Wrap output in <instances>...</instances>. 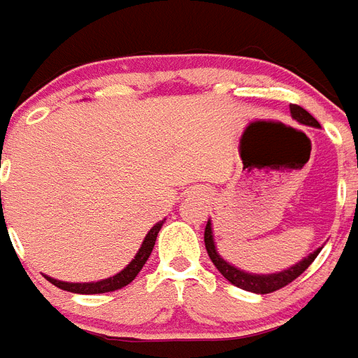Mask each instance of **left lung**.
<instances>
[{
    "label": "left lung",
    "mask_w": 358,
    "mask_h": 358,
    "mask_svg": "<svg viewBox=\"0 0 358 358\" xmlns=\"http://www.w3.org/2000/svg\"><path fill=\"white\" fill-rule=\"evenodd\" d=\"M289 113H292V117H294L297 122L320 128V122H317L308 111L299 108V106H289ZM204 245H206L210 260L213 262V266L217 267L219 273H221L230 284H234V286H238V288L241 289H247V292H252V294H271L275 289L284 288L286 284H289L292 280H295V278L299 277L301 273L305 271L306 267L316 260V256L320 255V250L323 249V247H320V249H316L308 256H305L303 260H299L297 264H294V266H289L288 269H282V271L277 273H267V275L266 273H264V275H258V273L243 271V269L232 266L230 262H227L223 256L219 255L217 245H215V238H213L212 219H208L206 230H204Z\"/></svg>",
    "instance_id": "left-lung-1"
}]
</instances>
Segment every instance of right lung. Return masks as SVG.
I'll use <instances>...</instances> for the list:
<instances>
[{"label": "right lung", "instance_id": "1", "mask_svg": "<svg viewBox=\"0 0 358 358\" xmlns=\"http://www.w3.org/2000/svg\"><path fill=\"white\" fill-rule=\"evenodd\" d=\"M163 223H165V219L159 221V223H156L150 230H148V234L143 239V243H141L139 250H137V255L131 258V262L124 267L122 271H119L117 275H113V277L102 278V280H98V282H64V280H57V278L48 277V275L46 278L53 284V286H57V288L61 289H66V292H72V294H106V292H115V289L124 288V286H128V284L137 277V273H139L141 269H143V266L146 264L152 249H154V243H156L157 232L162 230Z\"/></svg>", "mask_w": 358, "mask_h": 358}]
</instances>
